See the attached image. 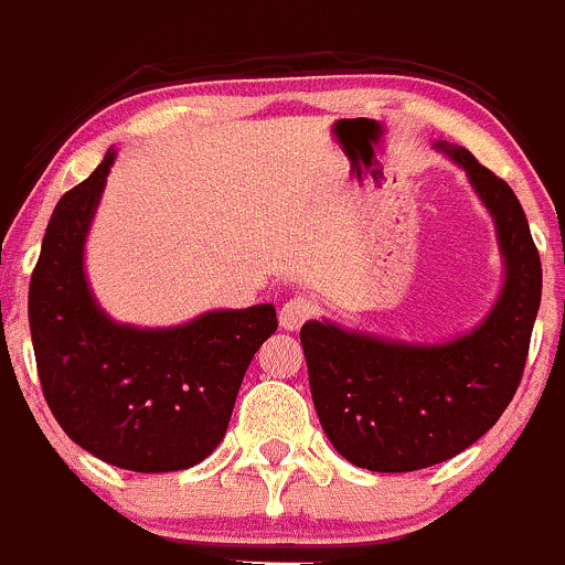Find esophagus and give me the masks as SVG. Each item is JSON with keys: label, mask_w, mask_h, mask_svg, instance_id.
Listing matches in <instances>:
<instances>
[{"label": "esophagus", "mask_w": 565, "mask_h": 565, "mask_svg": "<svg viewBox=\"0 0 565 565\" xmlns=\"http://www.w3.org/2000/svg\"><path fill=\"white\" fill-rule=\"evenodd\" d=\"M313 313H317V306H313L306 295H295V298H289L281 306L278 322H281L284 330H298L302 322H308V319L313 317Z\"/></svg>", "instance_id": "34e87169"}]
</instances>
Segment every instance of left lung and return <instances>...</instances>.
Returning <instances> with one entry per match:
<instances>
[{
    "label": "left lung",
    "instance_id": "1",
    "mask_svg": "<svg viewBox=\"0 0 565 565\" xmlns=\"http://www.w3.org/2000/svg\"><path fill=\"white\" fill-rule=\"evenodd\" d=\"M436 148L466 170L490 211L507 278L482 324L447 343L302 324L319 423L332 447L367 471H419L479 441L520 387L542 302V259L518 194L466 148Z\"/></svg>",
    "mask_w": 565,
    "mask_h": 565
}]
</instances>
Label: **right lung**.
Returning a JSON list of instances; mask_svg holds the SVG:
<instances>
[{
    "label": "right lung",
    "instance_id": "add662e5",
    "mask_svg": "<svg viewBox=\"0 0 565 565\" xmlns=\"http://www.w3.org/2000/svg\"><path fill=\"white\" fill-rule=\"evenodd\" d=\"M113 159L110 148L53 207L29 284L34 360L47 408L78 447L127 471H183L227 433L248 362L278 328L276 308H224L159 330L113 322L83 270Z\"/></svg>",
    "mask_w": 565,
    "mask_h": 565
}]
</instances>
